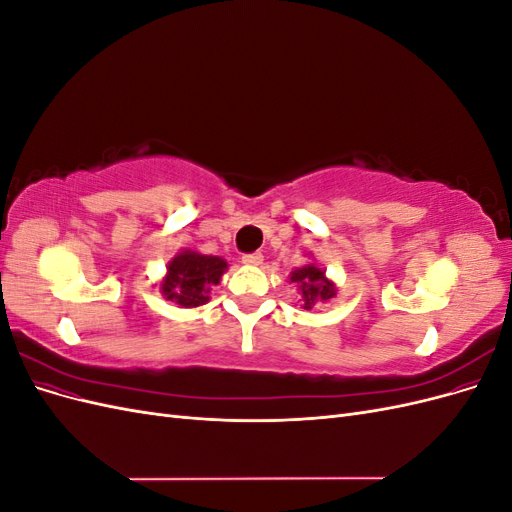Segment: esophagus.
<instances>
[{
	"label": "esophagus",
	"instance_id": "obj_1",
	"mask_svg": "<svg viewBox=\"0 0 512 512\" xmlns=\"http://www.w3.org/2000/svg\"><path fill=\"white\" fill-rule=\"evenodd\" d=\"M262 260H265V256H262L260 252H254V254H245V256H243V262H245V265H254V267L262 265Z\"/></svg>",
	"mask_w": 512,
	"mask_h": 512
}]
</instances>
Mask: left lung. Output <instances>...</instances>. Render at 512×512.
<instances>
[{
    "label": "left lung",
    "mask_w": 512,
    "mask_h": 512,
    "mask_svg": "<svg viewBox=\"0 0 512 512\" xmlns=\"http://www.w3.org/2000/svg\"><path fill=\"white\" fill-rule=\"evenodd\" d=\"M290 282L299 288L303 309H314L320 303L331 301L337 294L335 284L329 280L324 269L316 267L314 262H309V265L301 269H294L290 273Z\"/></svg>",
    "instance_id": "left-lung-1"
}]
</instances>
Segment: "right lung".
Instances as JSON below:
<instances>
[{
    "label": "right lung",
    "mask_w": 512,
    "mask_h": 512,
    "mask_svg": "<svg viewBox=\"0 0 512 512\" xmlns=\"http://www.w3.org/2000/svg\"><path fill=\"white\" fill-rule=\"evenodd\" d=\"M226 269V260L220 256L181 250L168 262L160 292L166 301L179 307L205 305L209 301L211 288L220 284Z\"/></svg>",
    "instance_id": "right-lung-1"
}]
</instances>
